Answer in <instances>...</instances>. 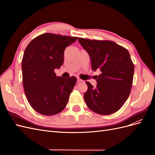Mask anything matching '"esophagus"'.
<instances>
[{"instance_id": "34e87169", "label": "esophagus", "mask_w": 155, "mask_h": 155, "mask_svg": "<svg viewBox=\"0 0 155 155\" xmlns=\"http://www.w3.org/2000/svg\"><path fill=\"white\" fill-rule=\"evenodd\" d=\"M77 80H78V82H82V81H83L82 79H81L80 78H77Z\"/></svg>"}]
</instances>
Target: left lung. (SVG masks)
I'll use <instances>...</instances> for the list:
<instances>
[{
  "mask_svg": "<svg viewBox=\"0 0 155 155\" xmlns=\"http://www.w3.org/2000/svg\"><path fill=\"white\" fill-rule=\"evenodd\" d=\"M78 41L90 56L92 70L101 71L96 76V88L86 81L88 89L84 94L86 104L97 114H113L124 105L132 87L134 67L129 52L110 41L79 37Z\"/></svg>",
  "mask_w": 155,
  "mask_h": 155,
  "instance_id": "1",
  "label": "left lung"
}]
</instances>
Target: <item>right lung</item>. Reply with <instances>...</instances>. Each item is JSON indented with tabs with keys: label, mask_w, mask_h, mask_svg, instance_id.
Segmentation results:
<instances>
[{
	"label": "right lung",
	"mask_w": 155,
	"mask_h": 155,
	"mask_svg": "<svg viewBox=\"0 0 155 155\" xmlns=\"http://www.w3.org/2000/svg\"><path fill=\"white\" fill-rule=\"evenodd\" d=\"M78 38L46 33L26 48L22 61L23 87L30 105L38 113L53 116L67 106L77 79L56 76L54 70L63 64L67 46Z\"/></svg>",
	"instance_id": "obj_1"
}]
</instances>
